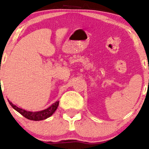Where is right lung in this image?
<instances>
[{"label": "right lung", "mask_w": 149, "mask_h": 149, "mask_svg": "<svg viewBox=\"0 0 149 149\" xmlns=\"http://www.w3.org/2000/svg\"><path fill=\"white\" fill-rule=\"evenodd\" d=\"M9 104L11 105L12 107L15 109V110L17 111L18 112L21 114V115H23L24 118H27V119L30 120H42L46 119V118L50 117L54 112H55V110L58 108V104H59V101L55 102V103L52 104L50 107H49L47 109H44V110L39 111V112H29V111L24 110L23 109H21V108L18 107L16 105L13 104L10 101Z\"/></svg>", "instance_id": "right-lung-1"}]
</instances>
